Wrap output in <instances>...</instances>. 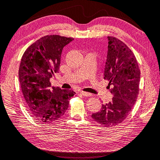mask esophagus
I'll use <instances>...</instances> for the list:
<instances>
[{
	"label": "esophagus",
	"instance_id": "esophagus-1",
	"mask_svg": "<svg viewBox=\"0 0 160 160\" xmlns=\"http://www.w3.org/2000/svg\"><path fill=\"white\" fill-rule=\"evenodd\" d=\"M80 93L82 94V95L84 96H91V93H88V92H86V91H80Z\"/></svg>",
	"mask_w": 160,
	"mask_h": 160
}]
</instances>
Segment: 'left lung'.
<instances>
[{
    "instance_id": "obj_1",
    "label": "left lung",
    "mask_w": 160,
    "mask_h": 160,
    "mask_svg": "<svg viewBox=\"0 0 160 160\" xmlns=\"http://www.w3.org/2000/svg\"><path fill=\"white\" fill-rule=\"evenodd\" d=\"M108 40L104 79L109 82L113 97L91 117L98 123L111 127L121 123L135 103L139 93L140 71L135 54L126 44L114 37L108 36Z\"/></svg>"
}]
</instances>
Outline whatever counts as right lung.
<instances>
[{"label": "right lung", "instance_id": "1", "mask_svg": "<svg viewBox=\"0 0 160 160\" xmlns=\"http://www.w3.org/2000/svg\"><path fill=\"white\" fill-rule=\"evenodd\" d=\"M73 40L57 35L44 36L31 44L21 59L18 72L21 90L29 112L39 122L58 120L75 94L72 90L52 87L49 82L59 72L63 48Z\"/></svg>", "mask_w": 160, "mask_h": 160}]
</instances>
